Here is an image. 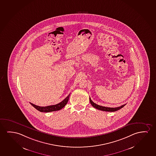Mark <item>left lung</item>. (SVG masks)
Listing matches in <instances>:
<instances>
[{"instance_id":"1","label":"left lung","mask_w":156,"mask_h":156,"mask_svg":"<svg viewBox=\"0 0 156 156\" xmlns=\"http://www.w3.org/2000/svg\"><path fill=\"white\" fill-rule=\"evenodd\" d=\"M90 102L91 104L92 105V106L95 108H97L99 110H101L103 111H106V112H115L116 111L118 110H120L121 108H123L126 104H124L123 105L119 107H117V108H108V107H105V106H102L98 105L94 103L93 101H91V99L90 98Z\"/></svg>"}]
</instances>
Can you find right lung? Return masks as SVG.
Instances as JSON below:
<instances>
[{"label":"right lung","mask_w":156,"mask_h":156,"mask_svg":"<svg viewBox=\"0 0 156 156\" xmlns=\"http://www.w3.org/2000/svg\"><path fill=\"white\" fill-rule=\"evenodd\" d=\"M69 96H70V94H69L68 96L66 98L64 99L62 102H60L56 105H54L47 106L44 107V106H39L36 105L35 104H33L31 103H30V104L33 106V107H34L36 110H37L40 112H50L56 111L61 110L64 108L65 106L66 105L69 100Z\"/></svg>","instance_id":"add662e5"}]
</instances>
